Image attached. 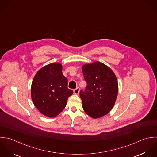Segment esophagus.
I'll list each match as a JSON object with an SVG mask.
<instances>
[{
	"mask_svg": "<svg viewBox=\"0 0 157 157\" xmlns=\"http://www.w3.org/2000/svg\"><path fill=\"white\" fill-rule=\"evenodd\" d=\"M79 91H80L79 87H77V88H76V89L73 90V93H74V94H79Z\"/></svg>",
	"mask_w": 157,
	"mask_h": 157,
	"instance_id": "esophagus-1",
	"label": "esophagus"
}]
</instances>
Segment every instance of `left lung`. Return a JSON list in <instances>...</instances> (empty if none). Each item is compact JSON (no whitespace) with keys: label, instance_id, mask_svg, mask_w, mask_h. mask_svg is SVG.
I'll list each match as a JSON object with an SVG mask.
<instances>
[{"label":"left lung","instance_id":"8db88e82","mask_svg":"<svg viewBox=\"0 0 157 157\" xmlns=\"http://www.w3.org/2000/svg\"><path fill=\"white\" fill-rule=\"evenodd\" d=\"M82 70L87 84L79 93L83 109L93 118L102 117L109 113L117 99V77L109 67L98 61L84 65Z\"/></svg>","mask_w":157,"mask_h":157}]
</instances>
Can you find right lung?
Returning <instances> with one entry per match:
<instances>
[{"label":"right lung","instance_id":"right-lung-1","mask_svg":"<svg viewBox=\"0 0 157 157\" xmlns=\"http://www.w3.org/2000/svg\"><path fill=\"white\" fill-rule=\"evenodd\" d=\"M63 65L52 63L40 68L32 82L31 95L35 107L44 115L53 118L65 107L73 94L68 89V80L63 74Z\"/></svg>","mask_w":157,"mask_h":157}]
</instances>
